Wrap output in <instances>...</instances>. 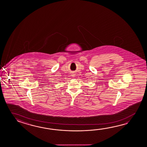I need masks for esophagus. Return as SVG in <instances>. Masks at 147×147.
I'll return each instance as SVG.
<instances>
[{
  "label": "esophagus",
  "instance_id": "obj_1",
  "mask_svg": "<svg viewBox=\"0 0 147 147\" xmlns=\"http://www.w3.org/2000/svg\"><path fill=\"white\" fill-rule=\"evenodd\" d=\"M72 77H74V75H72Z\"/></svg>",
  "mask_w": 147,
  "mask_h": 147
}]
</instances>
